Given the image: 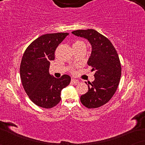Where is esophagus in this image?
Segmentation results:
<instances>
[{"instance_id":"obj_1","label":"esophagus","mask_w":145,"mask_h":145,"mask_svg":"<svg viewBox=\"0 0 145 145\" xmlns=\"http://www.w3.org/2000/svg\"><path fill=\"white\" fill-rule=\"evenodd\" d=\"M71 82L73 83V84H76L79 82V81L78 80H76V79H71Z\"/></svg>"}]
</instances>
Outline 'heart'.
<instances>
[{"instance_id": "b5f03b06", "label": "heart", "mask_w": 145, "mask_h": 145, "mask_svg": "<svg viewBox=\"0 0 145 145\" xmlns=\"http://www.w3.org/2000/svg\"><path fill=\"white\" fill-rule=\"evenodd\" d=\"M73 47H85V43L82 40H76L73 43L72 45Z\"/></svg>"}]
</instances>
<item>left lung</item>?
<instances>
[{
  "instance_id": "1",
  "label": "left lung",
  "mask_w": 145,
  "mask_h": 145,
  "mask_svg": "<svg viewBox=\"0 0 145 145\" xmlns=\"http://www.w3.org/2000/svg\"><path fill=\"white\" fill-rule=\"evenodd\" d=\"M72 33L88 39L92 48L88 65L95 72V80L88 83V92L80 96V102L88 108H99L110 100L118 87L121 75L118 54L112 42L94 29H78Z\"/></svg>"
}]
</instances>
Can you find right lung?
I'll use <instances>...</instances> for the list:
<instances>
[{
  "mask_svg": "<svg viewBox=\"0 0 145 145\" xmlns=\"http://www.w3.org/2000/svg\"><path fill=\"white\" fill-rule=\"evenodd\" d=\"M68 35L54 33L41 35L24 53L20 67L22 83L29 98L37 106L49 109L57 106L61 100V90L70 84L69 75L56 78L49 72L56 48Z\"/></svg>",
  "mask_w": 145,
  "mask_h": 145,
  "instance_id": "add662e5",
  "label": "right lung"
}]
</instances>
